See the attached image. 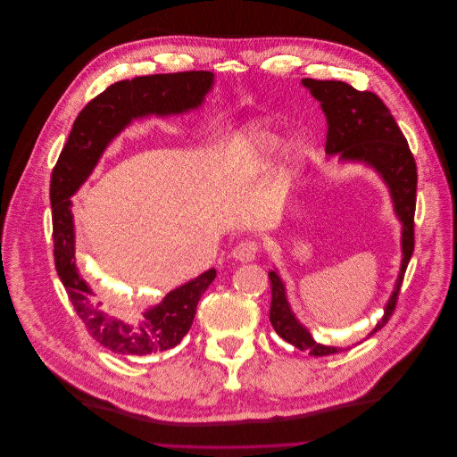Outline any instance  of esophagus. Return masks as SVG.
Listing matches in <instances>:
<instances>
[{
  "label": "esophagus",
  "mask_w": 457,
  "mask_h": 457,
  "mask_svg": "<svg viewBox=\"0 0 457 457\" xmlns=\"http://www.w3.org/2000/svg\"><path fill=\"white\" fill-rule=\"evenodd\" d=\"M257 252H259V243L255 239H246V241H241L239 245H236V248L232 250V255L236 259L246 262V261H252Z\"/></svg>",
  "instance_id": "1"
}]
</instances>
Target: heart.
<instances>
[{
  "label": "heart",
  "instance_id": "1",
  "mask_svg": "<svg viewBox=\"0 0 457 457\" xmlns=\"http://www.w3.org/2000/svg\"><path fill=\"white\" fill-rule=\"evenodd\" d=\"M279 138L278 137H273V135H270V133H262L261 137H259V147H261V151L262 153H271V151H276L278 147H279Z\"/></svg>",
  "mask_w": 457,
  "mask_h": 457
}]
</instances>
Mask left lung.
<instances>
[{
    "label": "left lung",
    "mask_w": 457,
    "mask_h": 457,
    "mask_svg": "<svg viewBox=\"0 0 457 457\" xmlns=\"http://www.w3.org/2000/svg\"><path fill=\"white\" fill-rule=\"evenodd\" d=\"M312 96L320 101L328 119L326 153H338L342 160H361L373 165L391 189L396 214L402 221L403 261L393 297L389 299L382 320L370 333H377L393 317L403 283V273L414 252V211L418 172L416 160L409 149L407 138L400 131L395 117L384 101L368 89H356L342 80L303 79ZM271 287L270 322L281 338L312 356H328L338 353V347L319 344L294 317L285 285L276 271L268 273Z\"/></svg>",
    "instance_id": "left-lung-1"
}]
</instances>
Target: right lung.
Returning a JSON list of instances; mask_svg holds the SVG:
<instances>
[{
    "mask_svg": "<svg viewBox=\"0 0 457 457\" xmlns=\"http://www.w3.org/2000/svg\"><path fill=\"white\" fill-rule=\"evenodd\" d=\"M212 86L211 71L154 73L119 80L91 99L73 122L70 137L50 178L54 261L57 276L91 338L119 354L144 356L179 344L193 326L196 306L216 279L211 268L200 278L172 290L144 313L138 322L108 315L79 276L70 196L84 184L106 145L133 120L144 115L181 113L202 104Z\"/></svg>",
    "mask_w": 457,
    "mask_h": 457,
    "instance_id": "right-lung-1",
    "label": "right lung"
}]
</instances>
